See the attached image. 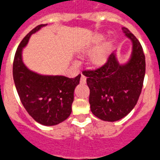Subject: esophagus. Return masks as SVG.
Returning a JSON list of instances; mask_svg holds the SVG:
<instances>
[{"label":"esophagus","mask_w":160,"mask_h":160,"mask_svg":"<svg viewBox=\"0 0 160 160\" xmlns=\"http://www.w3.org/2000/svg\"><path fill=\"white\" fill-rule=\"evenodd\" d=\"M80 82H81L82 84H85V83L87 82V78H86V76L83 75V74H82V76H81V78H80Z\"/></svg>","instance_id":"1"}]
</instances>
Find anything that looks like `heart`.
<instances>
[{"mask_svg":"<svg viewBox=\"0 0 160 160\" xmlns=\"http://www.w3.org/2000/svg\"><path fill=\"white\" fill-rule=\"evenodd\" d=\"M103 35L101 33L95 34L90 39V42L82 49V53H88L91 52L96 46H98L103 40ZM110 53V46L108 44H104L102 46L95 49L90 57V64L94 67H99L107 62Z\"/></svg>","mask_w":160,"mask_h":160,"instance_id":"b5f03b06","label":"heart"}]
</instances>
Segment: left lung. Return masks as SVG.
Returning <instances> with one entry per match:
<instances>
[{
  "mask_svg": "<svg viewBox=\"0 0 160 160\" xmlns=\"http://www.w3.org/2000/svg\"><path fill=\"white\" fill-rule=\"evenodd\" d=\"M122 29L132 42L129 62L120 65L113 53L101 67L82 72L90 88V110L96 117L108 122L118 121L132 111L142 91L146 71L140 42L128 28Z\"/></svg>",
  "mask_w": 160,
  "mask_h": 160,
  "instance_id": "obj_1",
  "label": "left lung"
}]
</instances>
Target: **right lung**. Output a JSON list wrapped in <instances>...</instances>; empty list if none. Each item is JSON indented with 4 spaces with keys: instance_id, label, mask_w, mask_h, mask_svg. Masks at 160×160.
I'll list each match as a JSON object with an SVG mask.
<instances>
[{
    "instance_id": "obj_1",
    "label": "right lung",
    "mask_w": 160,
    "mask_h": 160,
    "mask_svg": "<svg viewBox=\"0 0 160 160\" xmlns=\"http://www.w3.org/2000/svg\"><path fill=\"white\" fill-rule=\"evenodd\" d=\"M46 25H38L22 39L14 56L12 75L20 99L28 114L42 125L53 126L63 122L71 114L73 91L81 74L73 78L40 75L25 66L22 48L32 33Z\"/></svg>"
}]
</instances>
